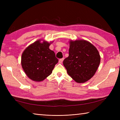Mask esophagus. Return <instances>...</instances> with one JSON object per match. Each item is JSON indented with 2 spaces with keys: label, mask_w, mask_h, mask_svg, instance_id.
<instances>
[{
  "label": "esophagus",
  "mask_w": 120,
  "mask_h": 120,
  "mask_svg": "<svg viewBox=\"0 0 120 120\" xmlns=\"http://www.w3.org/2000/svg\"><path fill=\"white\" fill-rule=\"evenodd\" d=\"M63 60H64V58L60 59L59 60V63H62L63 62Z\"/></svg>",
  "instance_id": "esophagus-1"
}]
</instances>
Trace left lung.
Returning a JSON list of instances; mask_svg holds the SVG:
<instances>
[{
    "instance_id": "1",
    "label": "left lung",
    "mask_w": 120,
    "mask_h": 120,
    "mask_svg": "<svg viewBox=\"0 0 120 120\" xmlns=\"http://www.w3.org/2000/svg\"><path fill=\"white\" fill-rule=\"evenodd\" d=\"M69 56L63 61L68 74L78 83L93 77L101 61L100 55L94 45L85 40L71 41Z\"/></svg>"
}]
</instances>
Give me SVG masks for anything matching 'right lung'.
<instances>
[{
    "label": "right lung",
    "instance_id": "add662e5",
    "mask_svg": "<svg viewBox=\"0 0 120 120\" xmlns=\"http://www.w3.org/2000/svg\"><path fill=\"white\" fill-rule=\"evenodd\" d=\"M38 40L29 45L22 52L21 64L30 79L41 81L52 73L58 62L53 51L49 48L50 43Z\"/></svg>",
    "mask_w": 120,
    "mask_h": 120
}]
</instances>
